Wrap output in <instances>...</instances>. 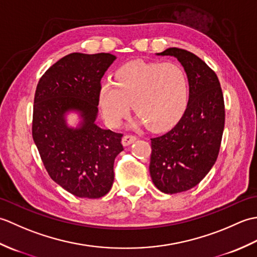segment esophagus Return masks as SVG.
<instances>
[{
    "mask_svg": "<svg viewBox=\"0 0 257 257\" xmlns=\"http://www.w3.org/2000/svg\"><path fill=\"white\" fill-rule=\"evenodd\" d=\"M136 140H137V137H136V136L125 135V136H123V137H122L121 143H122L123 146H129V145H132L133 143H135Z\"/></svg>",
    "mask_w": 257,
    "mask_h": 257,
    "instance_id": "1",
    "label": "esophagus"
}]
</instances>
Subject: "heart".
<instances>
[{
	"instance_id": "b5f03b06",
	"label": "heart",
	"mask_w": 257,
	"mask_h": 257,
	"mask_svg": "<svg viewBox=\"0 0 257 257\" xmlns=\"http://www.w3.org/2000/svg\"><path fill=\"white\" fill-rule=\"evenodd\" d=\"M189 100V79L174 63L132 62L117 69L114 83L105 81L98 90V102L105 121L117 127L133 105L139 116L135 124L160 132L182 116Z\"/></svg>"
}]
</instances>
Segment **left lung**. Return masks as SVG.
Returning a JSON list of instances; mask_svg holds the SVG:
<instances>
[{
  "instance_id": "left-lung-1",
  "label": "left lung",
  "mask_w": 257,
  "mask_h": 257,
  "mask_svg": "<svg viewBox=\"0 0 257 257\" xmlns=\"http://www.w3.org/2000/svg\"><path fill=\"white\" fill-rule=\"evenodd\" d=\"M158 56H173L189 79V101L169 132L151 139L149 171L161 192H184L199 184L216 161L225 110L216 74L193 53L170 47Z\"/></svg>"
}]
</instances>
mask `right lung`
I'll return each instance as SVG.
<instances>
[{
	"label": "right lung",
	"instance_id": "add662e5",
	"mask_svg": "<svg viewBox=\"0 0 257 257\" xmlns=\"http://www.w3.org/2000/svg\"><path fill=\"white\" fill-rule=\"evenodd\" d=\"M116 56L72 53L38 81L33 108V139L50 177L78 198L98 199L113 183V162L123 150L121 134L97 125L98 90ZM77 114L76 127L68 123Z\"/></svg>",
	"mask_w": 257,
	"mask_h": 257
}]
</instances>
